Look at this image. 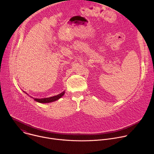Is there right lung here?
Masks as SVG:
<instances>
[{"label":"right lung","mask_w":154,"mask_h":154,"mask_svg":"<svg viewBox=\"0 0 154 154\" xmlns=\"http://www.w3.org/2000/svg\"><path fill=\"white\" fill-rule=\"evenodd\" d=\"M27 94V93H26ZM64 94V91H63V93L55 96H52L51 97H48V98H42V99H34V100L39 102V103H49V102H52L54 101H55L58 99H59L60 98H61Z\"/></svg>","instance_id":"add662e5"}]
</instances>
